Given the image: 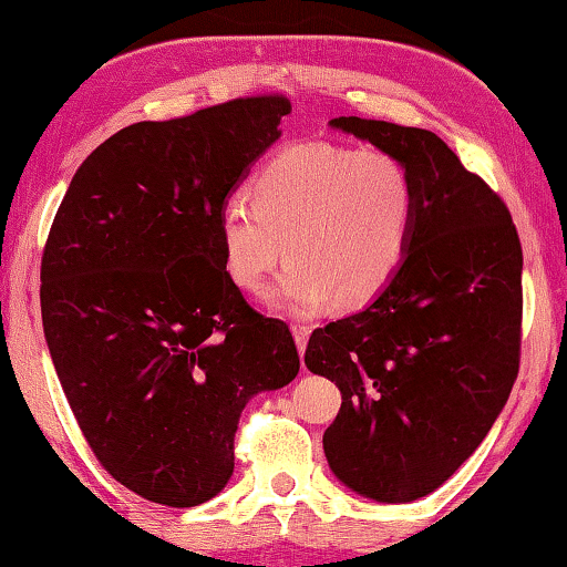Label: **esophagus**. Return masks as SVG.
Here are the masks:
<instances>
[{"mask_svg":"<svg viewBox=\"0 0 567 567\" xmlns=\"http://www.w3.org/2000/svg\"><path fill=\"white\" fill-rule=\"evenodd\" d=\"M312 333L310 326H292V336H295V343H298V351L306 353V346H308V338Z\"/></svg>","mask_w":567,"mask_h":567,"instance_id":"obj_1","label":"esophagus"}]
</instances>
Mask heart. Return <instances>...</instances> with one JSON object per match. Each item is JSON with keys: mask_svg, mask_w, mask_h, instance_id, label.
<instances>
[{"mask_svg": "<svg viewBox=\"0 0 567 567\" xmlns=\"http://www.w3.org/2000/svg\"><path fill=\"white\" fill-rule=\"evenodd\" d=\"M249 202L218 214V249L229 280L261 295L280 261L272 306L308 316L333 298L361 308L379 298L408 257L417 193L400 157L331 142L287 147L249 183Z\"/></svg>", "mask_w": 567, "mask_h": 567, "instance_id": "obj_1", "label": "heart"}]
</instances>
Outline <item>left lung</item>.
<instances>
[{"label":"left lung","instance_id":"left-lung-1","mask_svg":"<svg viewBox=\"0 0 567 567\" xmlns=\"http://www.w3.org/2000/svg\"><path fill=\"white\" fill-rule=\"evenodd\" d=\"M331 126L402 159L417 214L392 285L308 341V369L343 396L323 451L367 499L415 502L458 471L509 400L522 244L506 203L437 134L359 116Z\"/></svg>","mask_w":567,"mask_h":567}]
</instances>
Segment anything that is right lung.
Instances as JSON below:
<instances>
[{
    "instance_id": "obj_1",
    "label": "right lung",
    "mask_w": 567,
    "mask_h": 567,
    "mask_svg": "<svg viewBox=\"0 0 567 567\" xmlns=\"http://www.w3.org/2000/svg\"><path fill=\"white\" fill-rule=\"evenodd\" d=\"M290 112L269 94L124 126L83 159L50 226V359L99 463L142 499H214L241 410L300 371L290 328L244 300L218 249L226 198Z\"/></svg>"
}]
</instances>
